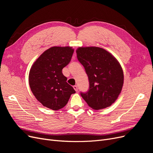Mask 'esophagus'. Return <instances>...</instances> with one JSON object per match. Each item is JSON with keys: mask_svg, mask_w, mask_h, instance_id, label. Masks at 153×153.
<instances>
[{"mask_svg": "<svg viewBox=\"0 0 153 153\" xmlns=\"http://www.w3.org/2000/svg\"><path fill=\"white\" fill-rule=\"evenodd\" d=\"M73 89H75V91L76 92H77V91H78V86H77V85H74V86H73Z\"/></svg>", "mask_w": 153, "mask_h": 153, "instance_id": "obj_1", "label": "esophagus"}]
</instances>
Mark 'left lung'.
Returning a JSON list of instances; mask_svg holds the SVG:
<instances>
[{
  "mask_svg": "<svg viewBox=\"0 0 153 153\" xmlns=\"http://www.w3.org/2000/svg\"><path fill=\"white\" fill-rule=\"evenodd\" d=\"M76 52L89 81V90L81 93L83 99L94 110L108 107L122 91L124 73L121 64L112 54L102 48L82 47Z\"/></svg>",
  "mask_w": 153,
  "mask_h": 153,
  "instance_id": "1",
  "label": "left lung"
}]
</instances>
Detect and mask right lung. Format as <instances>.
I'll list each match as a JSON object with an SVG mask.
<instances>
[{"mask_svg":"<svg viewBox=\"0 0 153 153\" xmlns=\"http://www.w3.org/2000/svg\"><path fill=\"white\" fill-rule=\"evenodd\" d=\"M71 47H52L45 50L30 68L29 83L35 98L44 106L53 110L62 108L72 94V86L66 82L62 69L70 62Z\"/></svg>","mask_w":153,"mask_h":153,"instance_id":"1","label":"right lung"}]
</instances>
